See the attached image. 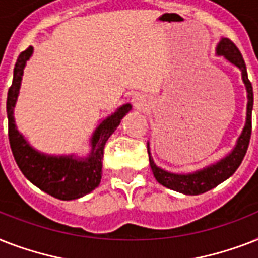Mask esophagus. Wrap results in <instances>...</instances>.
<instances>
[{"label":"esophagus","instance_id":"obj_1","mask_svg":"<svg viewBox=\"0 0 258 258\" xmlns=\"http://www.w3.org/2000/svg\"><path fill=\"white\" fill-rule=\"evenodd\" d=\"M145 97L142 96V95H137V96L134 97V105L137 107V108H142L143 105H145Z\"/></svg>","mask_w":258,"mask_h":258}]
</instances>
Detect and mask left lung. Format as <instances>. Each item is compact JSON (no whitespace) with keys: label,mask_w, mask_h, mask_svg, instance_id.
<instances>
[{"label":"left lung","mask_w":258,"mask_h":258,"mask_svg":"<svg viewBox=\"0 0 258 258\" xmlns=\"http://www.w3.org/2000/svg\"><path fill=\"white\" fill-rule=\"evenodd\" d=\"M217 56L224 57L226 61L237 67L241 72V78L244 83L245 89H246V97H248V104H246V121H245L242 133L238 137L236 142V146L225 158L220 159L216 163L210 166H206L204 169L197 170L192 172H186V174H178V172H171L167 170L161 169L159 166L155 165L151 153H150V143L147 142V151H149V161L153 174L155 179L165 187L171 188L174 191L182 192L186 196H198L202 192H206L212 190L224 180H226L229 176H232L236 170L240 167L241 162L244 159L246 150H248L250 135H252V109H253V88L252 84L248 79V72H246V66H245L242 54L234 44L229 38L222 37L220 42L217 44L216 48Z\"/></svg>","instance_id":"1"}]
</instances>
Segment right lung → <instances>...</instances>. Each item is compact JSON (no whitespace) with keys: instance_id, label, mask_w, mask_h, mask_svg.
I'll use <instances>...</instances> for the list:
<instances>
[{"instance_id":"obj_1","label":"right lung","mask_w":258,"mask_h":258,"mask_svg":"<svg viewBox=\"0 0 258 258\" xmlns=\"http://www.w3.org/2000/svg\"><path fill=\"white\" fill-rule=\"evenodd\" d=\"M32 54L33 46H29L18 56L13 71V83L8 91L6 113L10 149L21 172L34 186L57 200H78L95 190L100 183L105 142L120 124L125 113L131 111L133 105L130 103L120 105L115 112L99 123L89 139L91 151L86 158L76 157L75 154L48 155L40 153L18 131L14 120V107L21 88L24 68Z\"/></svg>"}]
</instances>
